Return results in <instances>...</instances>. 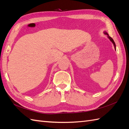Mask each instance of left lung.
<instances>
[{
	"instance_id": "8db88e82",
	"label": "left lung",
	"mask_w": 129,
	"mask_h": 129,
	"mask_svg": "<svg viewBox=\"0 0 129 129\" xmlns=\"http://www.w3.org/2000/svg\"><path fill=\"white\" fill-rule=\"evenodd\" d=\"M107 35H108V38H109V39H110V40H111V42L113 43V44H114V48H115V50H116V45H115V42H114V40L112 39V38L110 37H109V35L107 34V33H106Z\"/></svg>"
}]
</instances>
